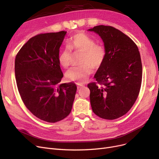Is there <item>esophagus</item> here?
Masks as SVG:
<instances>
[{"instance_id": "34e87169", "label": "esophagus", "mask_w": 159, "mask_h": 159, "mask_svg": "<svg viewBox=\"0 0 159 159\" xmlns=\"http://www.w3.org/2000/svg\"><path fill=\"white\" fill-rule=\"evenodd\" d=\"M76 85H77L78 88H83V87H84V84H80V83H77V84H76Z\"/></svg>"}]
</instances>
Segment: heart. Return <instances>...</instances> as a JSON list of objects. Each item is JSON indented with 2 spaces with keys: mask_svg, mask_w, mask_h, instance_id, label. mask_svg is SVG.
Segmentation results:
<instances>
[{
  "mask_svg": "<svg viewBox=\"0 0 159 159\" xmlns=\"http://www.w3.org/2000/svg\"><path fill=\"white\" fill-rule=\"evenodd\" d=\"M71 50L83 52L80 66L70 69L66 73V77L77 83H84L93 72V67H100L106 57L105 47L84 33L76 34L70 39L66 46L59 54L58 61L64 68H67L71 63Z\"/></svg>",
  "mask_w": 159,
  "mask_h": 159,
  "instance_id": "heart-1",
  "label": "heart"
}]
</instances>
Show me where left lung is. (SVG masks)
Masks as SVG:
<instances>
[{"label": "left lung", "mask_w": 159, "mask_h": 159, "mask_svg": "<svg viewBox=\"0 0 159 159\" xmlns=\"http://www.w3.org/2000/svg\"><path fill=\"white\" fill-rule=\"evenodd\" d=\"M102 39L106 57L88 84L93 112L102 119L114 120L125 115L138 97L142 64L137 45L127 35L111 26L89 29Z\"/></svg>", "instance_id": "1"}]
</instances>
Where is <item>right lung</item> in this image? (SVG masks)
Listing matches in <instances>:
<instances>
[{"mask_svg": "<svg viewBox=\"0 0 159 159\" xmlns=\"http://www.w3.org/2000/svg\"><path fill=\"white\" fill-rule=\"evenodd\" d=\"M66 31L41 33L29 39L15 59L16 84L25 107L37 118L54 123L67 117L76 91L63 76L58 61Z\"/></svg>", "mask_w": 159, "mask_h": 159, "instance_id": "right-lung-1", "label": "right lung"}]
</instances>
